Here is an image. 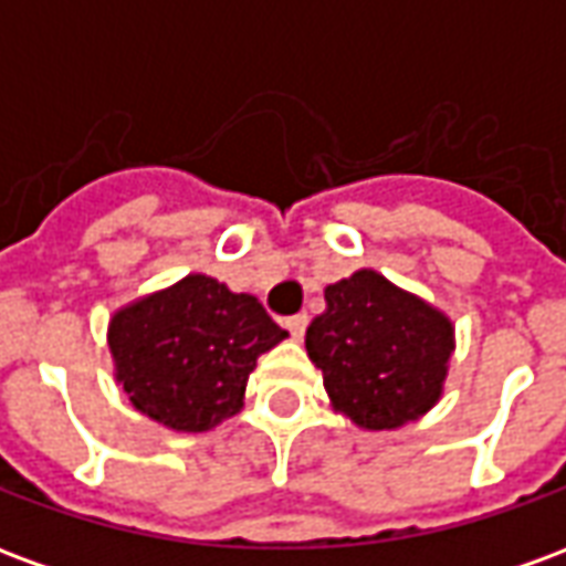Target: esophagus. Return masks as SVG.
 Here are the masks:
<instances>
[{"label":"esophagus","instance_id":"esophagus-1","mask_svg":"<svg viewBox=\"0 0 566 566\" xmlns=\"http://www.w3.org/2000/svg\"><path fill=\"white\" fill-rule=\"evenodd\" d=\"M284 327L291 331V336H294V339H303V333H306V327H308V318L306 315H294V318L284 321Z\"/></svg>","mask_w":566,"mask_h":566}]
</instances>
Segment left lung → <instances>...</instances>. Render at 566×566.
I'll use <instances>...</instances> for the list:
<instances>
[{
	"label": "left lung",
	"mask_w": 566,
	"mask_h": 566,
	"mask_svg": "<svg viewBox=\"0 0 566 566\" xmlns=\"http://www.w3.org/2000/svg\"><path fill=\"white\" fill-rule=\"evenodd\" d=\"M324 300L306 352L336 412L364 430H394L437 406L454 352V327L439 308L376 270L327 284Z\"/></svg>",
	"instance_id": "8db88e82"
}]
</instances>
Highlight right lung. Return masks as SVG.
<instances>
[{
  "label": "right lung",
  "mask_w": 566,
  "mask_h": 566,
  "mask_svg": "<svg viewBox=\"0 0 566 566\" xmlns=\"http://www.w3.org/2000/svg\"><path fill=\"white\" fill-rule=\"evenodd\" d=\"M284 336L258 296L199 272L117 308L108 324L115 379L129 403L178 433L235 416L258 357Z\"/></svg>",
  "instance_id": "obj_1"
}]
</instances>
